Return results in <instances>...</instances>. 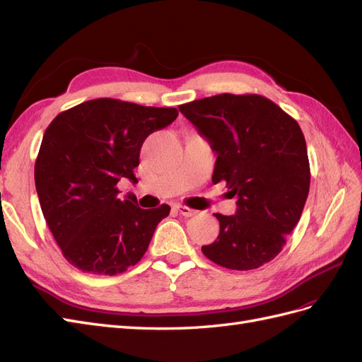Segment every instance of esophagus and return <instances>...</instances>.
Segmentation results:
<instances>
[{
    "instance_id": "obj_1",
    "label": "esophagus",
    "mask_w": 362,
    "mask_h": 362,
    "mask_svg": "<svg viewBox=\"0 0 362 362\" xmlns=\"http://www.w3.org/2000/svg\"><path fill=\"white\" fill-rule=\"evenodd\" d=\"M175 210H177L184 217H193V216L198 214V211L193 210V208L185 206V205H177V206H175Z\"/></svg>"
}]
</instances>
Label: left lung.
<instances>
[{
    "label": "left lung",
    "mask_w": 362,
    "mask_h": 362,
    "mask_svg": "<svg viewBox=\"0 0 362 362\" xmlns=\"http://www.w3.org/2000/svg\"><path fill=\"white\" fill-rule=\"evenodd\" d=\"M217 154L213 182L226 181L237 214L216 213L221 233L204 255L233 270L272 261L298 225L310 192V161L299 124L257 93H222L180 105Z\"/></svg>",
    "instance_id": "left-lung-1"
}]
</instances>
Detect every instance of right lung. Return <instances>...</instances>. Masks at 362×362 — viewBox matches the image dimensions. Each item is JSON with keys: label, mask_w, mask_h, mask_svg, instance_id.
<instances>
[{"label": "right lung", "mask_w": 362, "mask_h": 362, "mask_svg": "<svg viewBox=\"0 0 362 362\" xmlns=\"http://www.w3.org/2000/svg\"><path fill=\"white\" fill-rule=\"evenodd\" d=\"M177 108L98 98L54 117L42 139L35 181L43 217L63 257L81 272L115 276L136 266L170 206L144 210L119 199L120 178L136 181L140 149Z\"/></svg>", "instance_id": "obj_1"}]
</instances>
